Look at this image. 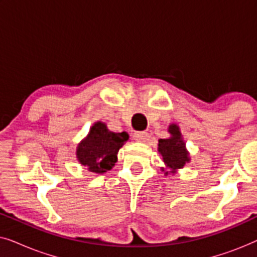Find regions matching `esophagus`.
<instances>
[{
    "label": "esophagus",
    "mask_w": 257,
    "mask_h": 257,
    "mask_svg": "<svg viewBox=\"0 0 257 257\" xmlns=\"http://www.w3.org/2000/svg\"><path fill=\"white\" fill-rule=\"evenodd\" d=\"M147 138V132L145 131H136L133 133V139L137 140V142H145Z\"/></svg>",
    "instance_id": "34e87169"
}]
</instances>
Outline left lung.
Returning <instances> with one entry per match:
<instances>
[{
  "instance_id": "left-lung-1",
  "label": "left lung",
  "mask_w": 257,
  "mask_h": 257,
  "mask_svg": "<svg viewBox=\"0 0 257 257\" xmlns=\"http://www.w3.org/2000/svg\"><path fill=\"white\" fill-rule=\"evenodd\" d=\"M168 132L171 133V137L167 139H160L158 150L163 157L164 163L167 167L172 168V173H174V170L182 168L186 163H188L189 158L187 151L185 150V143L181 139V133L178 126L171 125ZM165 174H168V172Z\"/></svg>"
}]
</instances>
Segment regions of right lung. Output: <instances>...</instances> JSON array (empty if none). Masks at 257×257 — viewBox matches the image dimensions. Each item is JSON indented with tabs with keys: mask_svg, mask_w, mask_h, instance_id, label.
Returning <instances> with one entry per match:
<instances>
[{
	"mask_svg": "<svg viewBox=\"0 0 257 257\" xmlns=\"http://www.w3.org/2000/svg\"><path fill=\"white\" fill-rule=\"evenodd\" d=\"M128 140L126 132L114 133L108 131L103 122H96L90 130L89 136L79 144L77 158L83 166L94 173L110 171L117 163V153Z\"/></svg>",
	"mask_w": 257,
	"mask_h": 257,
	"instance_id": "obj_1",
	"label": "right lung"
}]
</instances>
